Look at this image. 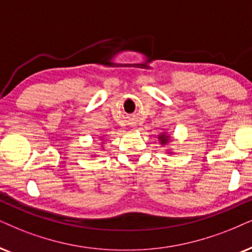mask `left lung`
Listing matches in <instances>:
<instances>
[{
  "label": "left lung",
  "mask_w": 252,
  "mask_h": 252,
  "mask_svg": "<svg viewBox=\"0 0 252 252\" xmlns=\"http://www.w3.org/2000/svg\"><path fill=\"white\" fill-rule=\"evenodd\" d=\"M158 139H159V142H160L161 145H165L170 142V136H168L166 132H163L158 136ZM168 154H172V152H168Z\"/></svg>",
  "instance_id": "8db88e82"
}]
</instances>
